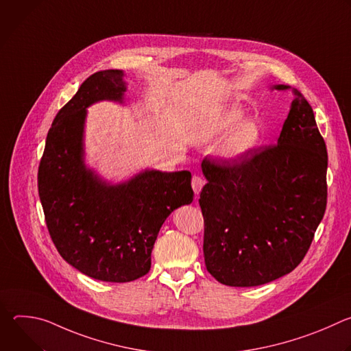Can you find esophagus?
I'll use <instances>...</instances> for the list:
<instances>
[{"label":"esophagus","instance_id":"esophagus-1","mask_svg":"<svg viewBox=\"0 0 351 351\" xmlns=\"http://www.w3.org/2000/svg\"><path fill=\"white\" fill-rule=\"evenodd\" d=\"M204 179L203 178H199V176H197V175H194L193 176V179H191V187H193V190H194V194L195 195H198L199 194V191H202V189H203V186H204Z\"/></svg>","mask_w":351,"mask_h":351}]
</instances>
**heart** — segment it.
Returning <instances> with one entry per match:
<instances>
[{
    "mask_svg": "<svg viewBox=\"0 0 351 351\" xmlns=\"http://www.w3.org/2000/svg\"><path fill=\"white\" fill-rule=\"evenodd\" d=\"M241 118L243 110L239 107H230L221 112H215L199 126L198 136L206 141L215 140L218 136L229 130ZM260 138V125L254 119H244L223 137L219 144L218 153L222 158L229 161L240 160L250 152H253Z\"/></svg>",
    "mask_w": 351,
    "mask_h": 351,
    "instance_id": "heart-1",
    "label": "heart"
}]
</instances>
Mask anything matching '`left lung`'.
Wrapping results in <instances>:
<instances>
[{
  "label": "left lung",
  "instance_id": "1",
  "mask_svg": "<svg viewBox=\"0 0 351 351\" xmlns=\"http://www.w3.org/2000/svg\"><path fill=\"white\" fill-rule=\"evenodd\" d=\"M291 91L278 144L236 161L202 164L208 182L198 199L204 260L222 285L260 286L287 275L303 261L324 218L326 145L311 106Z\"/></svg>",
  "mask_w": 351,
  "mask_h": 351
}]
</instances>
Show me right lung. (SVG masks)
Instances as JSON below:
<instances>
[{
    "label": "right lung",
    "instance_id": "right-lung-1",
    "mask_svg": "<svg viewBox=\"0 0 351 351\" xmlns=\"http://www.w3.org/2000/svg\"><path fill=\"white\" fill-rule=\"evenodd\" d=\"M123 75L99 71L82 83L49 128L38 167L40 202L58 253L82 274L115 283L149 271L162 223L194 195L189 171L145 169L114 184L86 167L87 108L125 104Z\"/></svg>",
    "mask_w": 351,
    "mask_h": 351
}]
</instances>
